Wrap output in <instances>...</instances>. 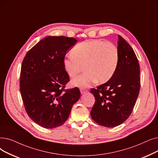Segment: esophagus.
<instances>
[{
  "label": "esophagus",
  "mask_w": 158,
  "mask_h": 158,
  "mask_svg": "<svg viewBox=\"0 0 158 158\" xmlns=\"http://www.w3.org/2000/svg\"><path fill=\"white\" fill-rule=\"evenodd\" d=\"M80 91H81V94H85L86 92H87L88 90H86V89H85V88H81Z\"/></svg>",
  "instance_id": "1"
}]
</instances>
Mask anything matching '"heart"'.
I'll list each match as a JSON object with an SVG mask.
<instances>
[{
  "instance_id": "heart-1",
  "label": "heart",
  "mask_w": 158,
  "mask_h": 158,
  "mask_svg": "<svg viewBox=\"0 0 158 158\" xmlns=\"http://www.w3.org/2000/svg\"><path fill=\"white\" fill-rule=\"evenodd\" d=\"M71 54L63 59L64 69L70 77H73L83 66L85 72L71 81L72 85L82 88L89 87L95 81L104 83L110 79L119 60L118 47L112 43L99 39L77 44Z\"/></svg>"
}]
</instances>
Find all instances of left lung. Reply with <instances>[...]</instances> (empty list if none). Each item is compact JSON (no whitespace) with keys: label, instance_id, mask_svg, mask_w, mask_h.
Here are the masks:
<instances>
[{"label":"left lung","instance_id":"1","mask_svg":"<svg viewBox=\"0 0 158 158\" xmlns=\"http://www.w3.org/2000/svg\"><path fill=\"white\" fill-rule=\"evenodd\" d=\"M118 39L117 69L106 83L90 90L95 100L91 117L98 125L108 128L117 127L129 118L140 90L138 58L127 41L120 35Z\"/></svg>","mask_w":158,"mask_h":158}]
</instances>
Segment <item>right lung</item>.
<instances>
[{
  "label": "right lung",
  "instance_id": "add662e5",
  "mask_svg": "<svg viewBox=\"0 0 158 158\" xmlns=\"http://www.w3.org/2000/svg\"><path fill=\"white\" fill-rule=\"evenodd\" d=\"M76 42L73 37L48 36L27 52L23 60L20 91L25 110L43 128L63 125L81 97L77 87L64 90L70 79L63 61Z\"/></svg>",
  "mask_w": 158,
  "mask_h": 158
}]
</instances>
